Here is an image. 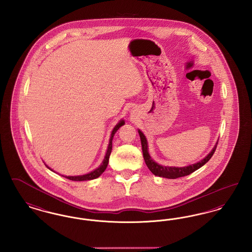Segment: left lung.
I'll list each match as a JSON object with an SVG mask.
<instances>
[{
  "instance_id": "8db88e82",
  "label": "left lung",
  "mask_w": 252,
  "mask_h": 252,
  "mask_svg": "<svg viewBox=\"0 0 252 252\" xmlns=\"http://www.w3.org/2000/svg\"><path fill=\"white\" fill-rule=\"evenodd\" d=\"M139 135L141 138V143H142V149H143V155H144V161L147 165V167L149 168V170L158 177H161V178H166V179H178V178H181L184 176H188L190 174H192V172L196 171L197 169L202 167L206 162H208L210 160V158L213 157L214 153L216 152V146L217 144L216 143V146L213 148V150L209 153V155L205 157L202 160H200L199 162H196L192 165L189 166H185V167H169V166H162L158 164L155 162L151 157L148 153V149H147V141L146 138L144 135V133L139 130Z\"/></svg>"
}]
</instances>
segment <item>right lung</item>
<instances>
[{
	"label": "right lung",
	"mask_w": 252,
	"mask_h": 252,
	"mask_svg": "<svg viewBox=\"0 0 252 252\" xmlns=\"http://www.w3.org/2000/svg\"><path fill=\"white\" fill-rule=\"evenodd\" d=\"M124 125H125V121H120V122L115 126V127L113 128V130L111 132L110 139H109V144H108V150H107L106 156H105V158H104L102 164H101L99 167L95 169V170H94L93 172H91V173H89V174H86V175H83V176H76V177H67V176L64 177V176H62V177H64V178H66V179H68V180H73V181H83V180H94V179H97L98 177H100V176L104 173V171L106 170L107 166H108V158H109L110 153H111V149H112V139H113V136H114V134L116 133V131L120 128L121 126H124ZM46 166H47V165H46ZM47 167H48V166H47ZM49 169H50V168H49ZM50 170H51V169H50Z\"/></svg>",
	"instance_id": "add662e5"
}]
</instances>
